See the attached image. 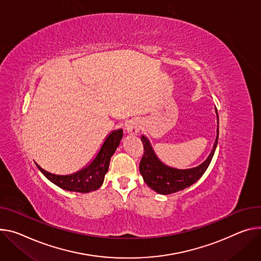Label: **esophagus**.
<instances>
[{"mask_svg": "<svg viewBox=\"0 0 261 261\" xmlns=\"http://www.w3.org/2000/svg\"><path fill=\"white\" fill-rule=\"evenodd\" d=\"M124 129L128 134H136L139 131V123L136 118H131V120L126 121Z\"/></svg>", "mask_w": 261, "mask_h": 261, "instance_id": "obj_1", "label": "esophagus"}]
</instances>
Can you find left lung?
I'll list each match as a JSON object with an SVG mask.
<instances>
[{
	"label": "left lung",
	"instance_id": "1",
	"mask_svg": "<svg viewBox=\"0 0 261 261\" xmlns=\"http://www.w3.org/2000/svg\"><path fill=\"white\" fill-rule=\"evenodd\" d=\"M217 113V138L213 144V148L204 162L199 164L196 168L180 170L169 167L164 164L156 155L150 140L147 136H141V141L144 145V156L139 163V172L143 176L145 182L150 188L160 195H171L187 188L196 183L206 172L215 155L218 139H219V115Z\"/></svg>",
	"mask_w": 261,
	"mask_h": 261
}]
</instances>
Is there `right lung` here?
<instances>
[{
	"label": "right lung",
	"mask_w": 261,
	"mask_h": 261,
	"mask_svg": "<svg viewBox=\"0 0 261 261\" xmlns=\"http://www.w3.org/2000/svg\"><path fill=\"white\" fill-rule=\"evenodd\" d=\"M123 137V130L111 131L105 138L98 154L85 167L70 175H56L44 171L36 163L39 171L58 187L68 192L90 193L96 191L104 182V178L109 169L110 158L120 145Z\"/></svg>",
	"instance_id": "obj_1"
}]
</instances>
